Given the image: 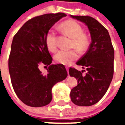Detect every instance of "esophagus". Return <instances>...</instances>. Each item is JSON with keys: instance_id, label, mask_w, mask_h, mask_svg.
I'll use <instances>...</instances> for the list:
<instances>
[{"instance_id": "obj_1", "label": "esophagus", "mask_w": 125, "mask_h": 125, "mask_svg": "<svg viewBox=\"0 0 125 125\" xmlns=\"http://www.w3.org/2000/svg\"><path fill=\"white\" fill-rule=\"evenodd\" d=\"M66 70H67V72H68H68H69V68L66 67Z\"/></svg>"}]
</instances>
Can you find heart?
Returning <instances> with one entry per match:
<instances>
[{"mask_svg": "<svg viewBox=\"0 0 125 125\" xmlns=\"http://www.w3.org/2000/svg\"><path fill=\"white\" fill-rule=\"evenodd\" d=\"M61 28L73 39L72 47L80 52L86 49L88 39L84 35L83 29L80 24L74 21H68L61 25ZM45 44L51 52H55L57 48L56 33L54 29H50L45 37ZM78 55L73 50H60L55 54L54 59L57 62L63 65H69L73 61L78 59Z\"/></svg>", "mask_w": 125, "mask_h": 125, "instance_id": "b5f03b06", "label": "heart"}]
</instances>
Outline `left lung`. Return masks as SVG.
Instances as JSON below:
<instances>
[{
    "mask_svg": "<svg viewBox=\"0 0 125 125\" xmlns=\"http://www.w3.org/2000/svg\"><path fill=\"white\" fill-rule=\"evenodd\" d=\"M70 16L84 23L91 37L88 50L76 63L86 69V75L83 70H69L70 76L78 80L71 90V100L78 106H92L104 96L113 80L115 52L108 31L98 21L89 16Z\"/></svg>",
    "mask_w": 125,
    "mask_h": 125,
    "instance_id": "1",
    "label": "left lung"
}]
</instances>
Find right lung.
Wrapping results in <instances>:
<instances>
[{
  "instance_id": "right-lung-1",
  "label": "right lung",
  "mask_w": 125,
  "mask_h": 125,
  "mask_svg": "<svg viewBox=\"0 0 125 125\" xmlns=\"http://www.w3.org/2000/svg\"><path fill=\"white\" fill-rule=\"evenodd\" d=\"M66 16L65 13L58 12L33 18L13 37L9 71L15 93L27 106L41 107L49 104L53 86L68 76L63 64H52V57L45 44L49 29ZM41 64L49 66L46 74L39 70Z\"/></svg>"
}]
</instances>
